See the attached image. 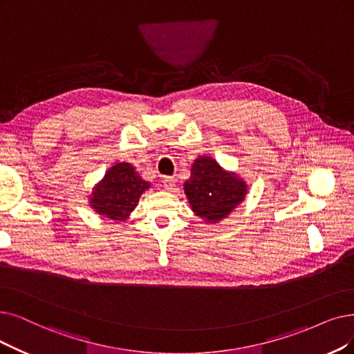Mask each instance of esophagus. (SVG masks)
Masks as SVG:
<instances>
[{
    "label": "esophagus",
    "instance_id": "34e87169",
    "mask_svg": "<svg viewBox=\"0 0 354 354\" xmlns=\"http://www.w3.org/2000/svg\"><path fill=\"white\" fill-rule=\"evenodd\" d=\"M162 185H164V187L167 190H173L174 186H176V180H174V177H164L162 178Z\"/></svg>",
    "mask_w": 354,
    "mask_h": 354
}]
</instances>
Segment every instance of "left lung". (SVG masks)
Wrapping results in <instances>:
<instances>
[{"mask_svg": "<svg viewBox=\"0 0 354 354\" xmlns=\"http://www.w3.org/2000/svg\"><path fill=\"white\" fill-rule=\"evenodd\" d=\"M185 192L197 216L219 222L245 199L247 185L236 174L225 169L210 157L194 160Z\"/></svg>", "mask_w": 354, "mask_h": 354, "instance_id": "obj_1", "label": "left lung"}]
</instances>
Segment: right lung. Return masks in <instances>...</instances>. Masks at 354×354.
Instances as JSON below:
<instances>
[{
  "mask_svg": "<svg viewBox=\"0 0 354 354\" xmlns=\"http://www.w3.org/2000/svg\"><path fill=\"white\" fill-rule=\"evenodd\" d=\"M151 185L139 177L129 162H118L110 167L103 180L98 181L90 196L91 207L109 219L124 221L138 206L139 197Z\"/></svg>",
  "mask_w": 354,
  "mask_h": 354,
  "instance_id": "add662e5",
  "label": "right lung"
}]
</instances>
